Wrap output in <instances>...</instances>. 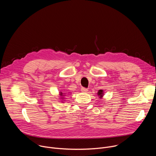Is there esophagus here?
Returning a JSON list of instances; mask_svg holds the SVG:
<instances>
[{
	"label": "esophagus",
	"mask_w": 156,
	"mask_h": 156,
	"mask_svg": "<svg viewBox=\"0 0 156 156\" xmlns=\"http://www.w3.org/2000/svg\"><path fill=\"white\" fill-rule=\"evenodd\" d=\"M81 91L82 93H87V89H86V88H85V87H81Z\"/></svg>",
	"instance_id": "obj_1"
}]
</instances>
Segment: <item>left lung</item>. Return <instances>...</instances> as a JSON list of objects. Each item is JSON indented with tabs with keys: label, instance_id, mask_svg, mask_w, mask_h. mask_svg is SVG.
Masks as SVG:
<instances>
[{
	"label": "left lung",
	"instance_id": "obj_1",
	"mask_svg": "<svg viewBox=\"0 0 156 156\" xmlns=\"http://www.w3.org/2000/svg\"><path fill=\"white\" fill-rule=\"evenodd\" d=\"M98 96L99 97V98L102 99V98H103L104 95V91L102 90H100L98 91V92L97 93Z\"/></svg>",
	"mask_w": 156,
	"mask_h": 156
}]
</instances>
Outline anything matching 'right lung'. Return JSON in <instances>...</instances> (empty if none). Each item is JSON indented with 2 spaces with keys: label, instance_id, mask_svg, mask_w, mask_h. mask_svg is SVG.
I'll return each mask as SVG.
<instances>
[{
  "label": "right lung",
  "instance_id": "obj_1",
  "mask_svg": "<svg viewBox=\"0 0 156 156\" xmlns=\"http://www.w3.org/2000/svg\"><path fill=\"white\" fill-rule=\"evenodd\" d=\"M59 93H60V94H59V95H60L59 99L61 100V102H63V101H65V100H64V99H64V98H65L64 97L66 96V94H65V93H62L61 91H60Z\"/></svg>",
  "mask_w": 156,
  "mask_h": 156
}]
</instances>
